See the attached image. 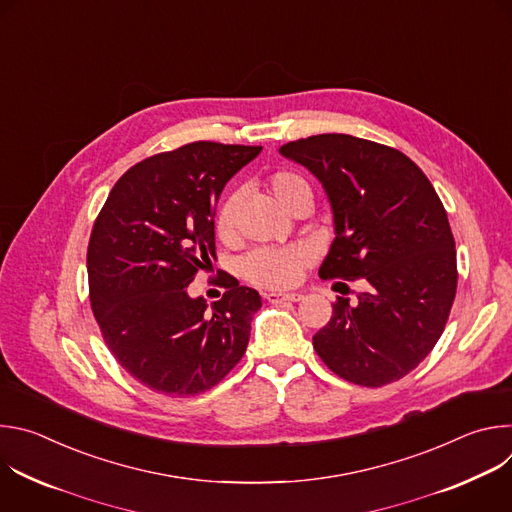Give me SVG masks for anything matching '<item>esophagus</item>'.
I'll return each instance as SVG.
<instances>
[{
  "mask_svg": "<svg viewBox=\"0 0 512 512\" xmlns=\"http://www.w3.org/2000/svg\"><path fill=\"white\" fill-rule=\"evenodd\" d=\"M265 300L269 304H285V302H300L304 300L302 294H281V291H271V294H265Z\"/></svg>",
  "mask_w": 512,
  "mask_h": 512,
  "instance_id": "obj_1",
  "label": "esophagus"
}]
</instances>
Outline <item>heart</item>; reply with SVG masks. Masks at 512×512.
Masks as SVG:
<instances>
[{"label":"heart","instance_id":"heart-1","mask_svg":"<svg viewBox=\"0 0 512 512\" xmlns=\"http://www.w3.org/2000/svg\"><path fill=\"white\" fill-rule=\"evenodd\" d=\"M267 190L273 200L283 208L291 210L294 202L302 196H312L310 184L304 176L279 170L273 172L267 180ZM237 208H239V194H231L221 210L216 214V233L223 241H231L235 237V221H237ZM314 261V251L306 243H294L281 249H257L251 251L241 261V275L259 285L269 289H283L294 285L302 271Z\"/></svg>","mask_w":512,"mask_h":512}]
</instances>
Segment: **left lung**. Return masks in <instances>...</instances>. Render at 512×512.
<instances>
[{
	"instance_id": "8db88e82",
	"label": "left lung",
	"mask_w": 512,
	"mask_h": 512,
	"mask_svg": "<svg viewBox=\"0 0 512 512\" xmlns=\"http://www.w3.org/2000/svg\"><path fill=\"white\" fill-rule=\"evenodd\" d=\"M279 154L324 186L336 239L322 279H364L338 298L314 348L338 377L383 387L409 375L440 340L458 285L456 243L427 176L389 145L346 133L289 141Z\"/></svg>"
}]
</instances>
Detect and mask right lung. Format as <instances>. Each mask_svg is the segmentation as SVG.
<instances>
[{
    "mask_svg": "<svg viewBox=\"0 0 512 512\" xmlns=\"http://www.w3.org/2000/svg\"><path fill=\"white\" fill-rule=\"evenodd\" d=\"M261 150L194 141L152 156L117 180L97 216L87 251L93 314L117 362L156 393H204L247 350L257 291L229 275L208 308L186 287L216 259L218 196Z\"/></svg>",
    "mask_w": 512,
    "mask_h": 512,
    "instance_id": "add662e5",
    "label": "right lung"
}]
</instances>
